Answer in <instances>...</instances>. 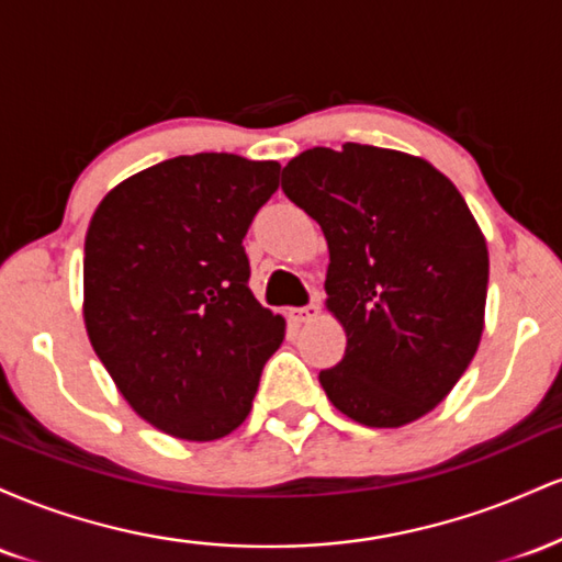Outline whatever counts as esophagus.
Listing matches in <instances>:
<instances>
[{"mask_svg": "<svg viewBox=\"0 0 562 562\" xmlns=\"http://www.w3.org/2000/svg\"><path fill=\"white\" fill-rule=\"evenodd\" d=\"M317 314H319L317 303H308V306H303V308H290V319L299 322V325H303V322H312Z\"/></svg>", "mask_w": 562, "mask_h": 562, "instance_id": "34e87169", "label": "esophagus"}]
</instances>
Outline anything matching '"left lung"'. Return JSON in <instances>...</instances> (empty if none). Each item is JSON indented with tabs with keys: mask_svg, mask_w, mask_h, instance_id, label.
<instances>
[{
	"mask_svg": "<svg viewBox=\"0 0 562 562\" xmlns=\"http://www.w3.org/2000/svg\"><path fill=\"white\" fill-rule=\"evenodd\" d=\"M282 192L325 232L327 308L346 353L319 372L351 420L398 428L430 412L475 357L488 254L457 187L428 160L346 142L282 169Z\"/></svg>",
	"mask_w": 562,
	"mask_h": 562,
	"instance_id": "1",
	"label": "left lung"
}]
</instances>
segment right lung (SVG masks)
<instances>
[{
	"instance_id": "obj_1",
	"label": "right lung",
	"mask_w": 562,
	"mask_h": 562,
	"mask_svg": "<svg viewBox=\"0 0 562 562\" xmlns=\"http://www.w3.org/2000/svg\"><path fill=\"white\" fill-rule=\"evenodd\" d=\"M277 187V160L177 156L121 182L89 222V340L121 396L164 434H232L285 338V319L250 293L243 248Z\"/></svg>"
}]
</instances>
